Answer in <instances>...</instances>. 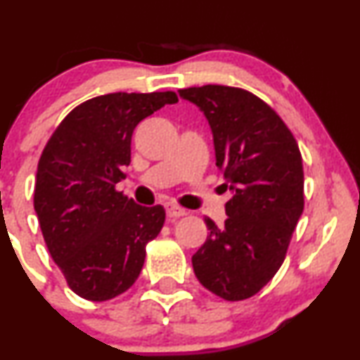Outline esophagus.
<instances>
[{
	"mask_svg": "<svg viewBox=\"0 0 360 360\" xmlns=\"http://www.w3.org/2000/svg\"><path fill=\"white\" fill-rule=\"evenodd\" d=\"M164 208H166V213L169 218H179L188 213L184 208H181V206L176 203H164Z\"/></svg>",
	"mask_w": 360,
	"mask_h": 360,
	"instance_id": "obj_1",
	"label": "esophagus"
}]
</instances>
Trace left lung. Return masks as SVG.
Segmentation results:
<instances>
[{
    "instance_id": "obj_1",
    "label": "left lung",
    "mask_w": 360,
    "mask_h": 360,
    "mask_svg": "<svg viewBox=\"0 0 360 360\" xmlns=\"http://www.w3.org/2000/svg\"><path fill=\"white\" fill-rule=\"evenodd\" d=\"M179 94L208 118L223 186L233 191L221 229L205 218L210 232L191 259L194 274L223 300H247L283 266L303 213L298 142L283 118L250 91L206 84Z\"/></svg>"
}]
</instances>
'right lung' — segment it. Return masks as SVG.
Listing matches in <instances>:
<instances>
[{
	"label": "right lung",
	"instance_id": "1",
	"mask_svg": "<svg viewBox=\"0 0 360 360\" xmlns=\"http://www.w3.org/2000/svg\"><path fill=\"white\" fill-rule=\"evenodd\" d=\"M177 103L174 91L110 93L81 103L45 143L34 206L53 262L81 298L108 301L139 278L147 243L166 220L115 189L127 174L135 127Z\"/></svg>",
	"mask_w": 360,
	"mask_h": 360
}]
</instances>
